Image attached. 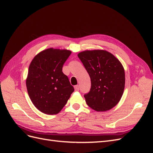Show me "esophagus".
<instances>
[{
    "label": "esophagus",
    "mask_w": 153,
    "mask_h": 153,
    "mask_svg": "<svg viewBox=\"0 0 153 153\" xmlns=\"http://www.w3.org/2000/svg\"><path fill=\"white\" fill-rule=\"evenodd\" d=\"M74 88H75V91H79V86H78V85H75V87H74Z\"/></svg>",
    "instance_id": "obj_1"
}]
</instances>
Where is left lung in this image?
I'll return each instance as SVG.
<instances>
[{"mask_svg":"<svg viewBox=\"0 0 153 153\" xmlns=\"http://www.w3.org/2000/svg\"><path fill=\"white\" fill-rule=\"evenodd\" d=\"M78 57L91 78V90L84 95L87 105L97 112L114 107L121 100L125 86V73L121 62L103 50H85Z\"/></svg>","mask_w":153,"mask_h":153,"instance_id":"8db88e82","label":"left lung"}]
</instances>
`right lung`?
I'll return each instance as SVG.
<instances>
[{
	"label": "right lung",
	"mask_w": 153,
	"mask_h": 153,
	"mask_svg": "<svg viewBox=\"0 0 153 153\" xmlns=\"http://www.w3.org/2000/svg\"><path fill=\"white\" fill-rule=\"evenodd\" d=\"M71 52L50 48L37 54L31 61L26 79L29 98L40 112L58 114L70 98L74 88L62 66Z\"/></svg>",
	"instance_id": "obj_1"
}]
</instances>
